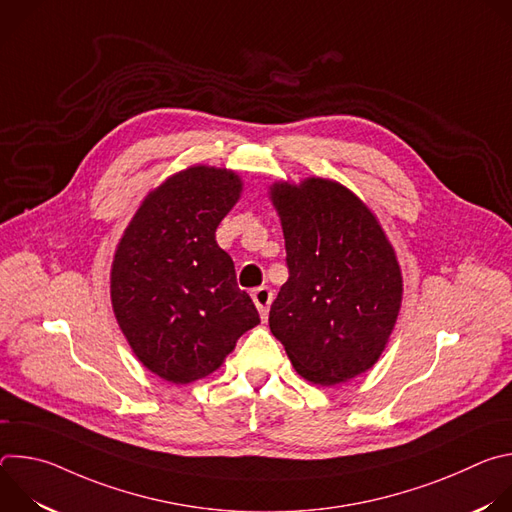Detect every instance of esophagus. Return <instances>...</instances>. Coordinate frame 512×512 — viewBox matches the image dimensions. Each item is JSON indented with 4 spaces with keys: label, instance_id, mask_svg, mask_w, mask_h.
<instances>
[{
    "label": "esophagus",
    "instance_id": "1",
    "mask_svg": "<svg viewBox=\"0 0 512 512\" xmlns=\"http://www.w3.org/2000/svg\"><path fill=\"white\" fill-rule=\"evenodd\" d=\"M251 298H253V304H255L257 310H259L261 318L267 320L269 306H271V302H273V291H271L269 287H257V289H253Z\"/></svg>",
    "mask_w": 512,
    "mask_h": 512
}]
</instances>
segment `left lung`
<instances>
[{
    "label": "left lung",
    "instance_id": "1",
    "mask_svg": "<svg viewBox=\"0 0 512 512\" xmlns=\"http://www.w3.org/2000/svg\"><path fill=\"white\" fill-rule=\"evenodd\" d=\"M287 281L269 328L300 377L334 387L367 373L395 330L403 275L375 212L336 180L273 182Z\"/></svg>",
    "mask_w": 512,
    "mask_h": 512
}]
</instances>
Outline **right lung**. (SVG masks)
I'll return each mask as SVG.
<instances>
[{"label": "right lung", "mask_w": 512, "mask_h": 512, "mask_svg": "<svg viewBox=\"0 0 512 512\" xmlns=\"http://www.w3.org/2000/svg\"><path fill=\"white\" fill-rule=\"evenodd\" d=\"M235 170L194 164L150 190L111 263V306L145 369L188 385L221 369L261 320L216 227L239 202Z\"/></svg>", "instance_id": "obj_1"}]
</instances>
